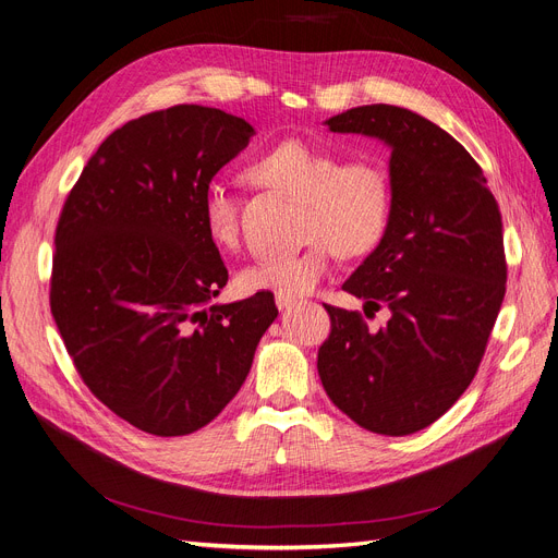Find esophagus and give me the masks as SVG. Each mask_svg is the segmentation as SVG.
Masks as SVG:
<instances>
[{
	"instance_id": "1",
	"label": "esophagus",
	"mask_w": 558,
	"mask_h": 558,
	"mask_svg": "<svg viewBox=\"0 0 558 558\" xmlns=\"http://www.w3.org/2000/svg\"><path fill=\"white\" fill-rule=\"evenodd\" d=\"M275 302H277V308H279V311H283V308H291V306L295 304V300H291V298H281V295H277V300H275Z\"/></svg>"
}]
</instances>
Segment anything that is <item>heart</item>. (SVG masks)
I'll list each match as a JSON object with an SVG mask.
<instances>
[{"label":"heart","mask_w":558,"mask_h":558,"mask_svg":"<svg viewBox=\"0 0 558 558\" xmlns=\"http://www.w3.org/2000/svg\"><path fill=\"white\" fill-rule=\"evenodd\" d=\"M265 187L302 202L298 254L260 256L238 272L247 293L302 298L327 277L333 252L362 258L385 242L393 217V187L383 165L368 158L343 160L333 150L300 137L265 148L247 169ZM242 198L225 181H210L202 194V219L208 238L221 250L240 242Z\"/></svg>","instance_id":"obj_1"}]
</instances>
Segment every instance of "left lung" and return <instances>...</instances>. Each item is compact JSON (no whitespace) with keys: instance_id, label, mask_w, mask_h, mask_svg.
<instances>
[{"instance_id":"left-lung-1","label":"left lung","mask_w":558,"mask_h":558,"mask_svg":"<svg viewBox=\"0 0 558 558\" xmlns=\"http://www.w3.org/2000/svg\"><path fill=\"white\" fill-rule=\"evenodd\" d=\"M391 146L393 217L385 242L343 291L387 306L368 329L356 311L325 304L329 339L318 350L327 396L377 435L430 426L472 385L506 295L501 215L478 162L449 132L410 109L364 105L327 121Z\"/></svg>"}]
</instances>
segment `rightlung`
<instances>
[{
	"mask_svg": "<svg viewBox=\"0 0 558 558\" xmlns=\"http://www.w3.org/2000/svg\"><path fill=\"white\" fill-rule=\"evenodd\" d=\"M254 128L204 105L132 119L61 208L50 311L102 405L148 435L204 428L242 387L279 314L272 293L215 304L229 281L202 194Z\"/></svg>",
	"mask_w": 558,
	"mask_h": 558,
	"instance_id": "1",
	"label": "right lung"
}]
</instances>
